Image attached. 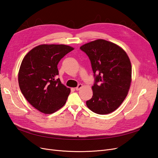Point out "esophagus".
<instances>
[{
    "instance_id": "esophagus-1",
    "label": "esophagus",
    "mask_w": 158,
    "mask_h": 158,
    "mask_svg": "<svg viewBox=\"0 0 158 158\" xmlns=\"http://www.w3.org/2000/svg\"><path fill=\"white\" fill-rule=\"evenodd\" d=\"M82 86H83V85L82 84H79L78 85V86L76 87L75 89H76V90H79L80 88H82Z\"/></svg>"
}]
</instances>
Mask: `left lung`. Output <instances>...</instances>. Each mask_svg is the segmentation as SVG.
Returning <instances> with one entry per match:
<instances>
[{
	"label": "left lung",
	"instance_id": "8db88e82",
	"mask_svg": "<svg viewBox=\"0 0 158 158\" xmlns=\"http://www.w3.org/2000/svg\"><path fill=\"white\" fill-rule=\"evenodd\" d=\"M91 62L95 82L93 96L86 102L93 112L106 114L121 106L131 83L132 66L126 52L117 45L97 40L81 46Z\"/></svg>",
	"mask_w": 158,
	"mask_h": 158
}]
</instances>
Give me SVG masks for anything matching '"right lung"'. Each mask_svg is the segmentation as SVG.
<instances>
[{"instance_id":"add662e5","label":"right lung","mask_w":158,"mask_h":158,"mask_svg":"<svg viewBox=\"0 0 158 158\" xmlns=\"http://www.w3.org/2000/svg\"><path fill=\"white\" fill-rule=\"evenodd\" d=\"M74 48L65 45H40L23 58L18 83L23 96L38 111L51 114L63 107L70 92L57 78L60 59Z\"/></svg>"}]
</instances>
